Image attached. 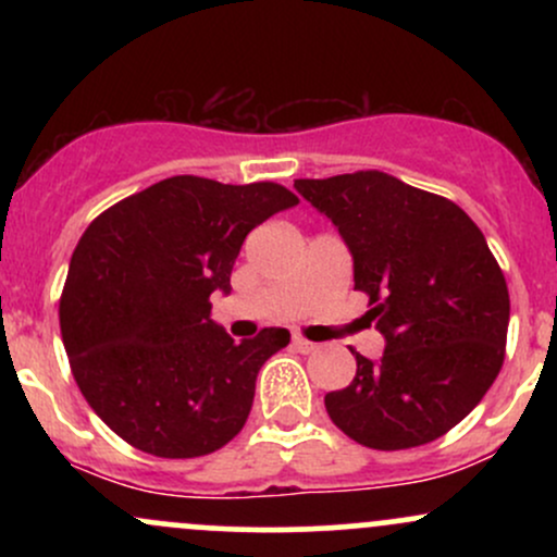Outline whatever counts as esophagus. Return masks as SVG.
I'll return each mask as SVG.
<instances>
[{
	"mask_svg": "<svg viewBox=\"0 0 557 557\" xmlns=\"http://www.w3.org/2000/svg\"><path fill=\"white\" fill-rule=\"evenodd\" d=\"M293 348L300 350V354H314V350H319V345L306 341V337H300V335H293Z\"/></svg>",
	"mask_w": 557,
	"mask_h": 557,
	"instance_id": "34e87169",
	"label": "esophagus"
}]
</instances>
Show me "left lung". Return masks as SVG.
Here are the masks:
<instances>
[{
    "mask_svg": "<svg viewBox=\"0 0 557 557\" xmlns=\"http://www.w3.org/2000/svg\"><path fill=\"white\" fill-rule=\"evenodd\" d=\"M293 185L343 235L356 290L385 335L380 361L356 354L354 382L324 395L330 419L374 450L443 437L505 359L508 285L482 230L447 198L380 170Z\"/></svg>",
    "mask_w": 557,
    "mask_h": 557,
    "instance_id": "obj_1",
    "label": "left lung"
}]
</instances>
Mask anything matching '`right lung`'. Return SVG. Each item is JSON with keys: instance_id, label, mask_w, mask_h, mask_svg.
Here are the masks:
<instances>
[{"instance_id": "right-lung-1", "label": "right lung", "mask_w": 557, "mask_h": 557, "mask_svg": "<svg viewBox=\"0 0 557 557\" xmlns=\"http://www.w3.org/2000/svg\"><path fill=\"white\" fill-rule=\"evenodd\" d=\"M296 203L277 183L175 175L81 235L60 298L62 343L83 398L125 443L198 458L243 430L259 369L290 332L267 327L235 343L209 296L230 293L246 235Z\"/></svg>"}]
</instances>
